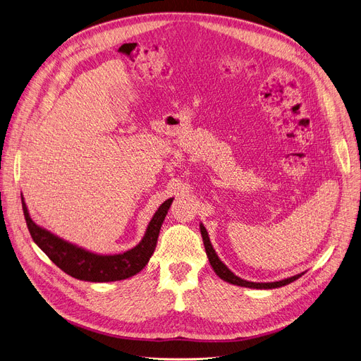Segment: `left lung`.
<instances>
[{"instance_id":"1","label":"left lung","mask_w":361,"mask_h":361,"mask_svg":"<svg viewBox=\"0 0 361 361\" xmlns=\"http://www.w3.org/2000/svg\"><path fill=\"white\" fill-rule=\"evenodd\" d=\"M200 234H202L203 244H204V250H206L207 259H209V263H211L212 269L215 271V274L221 279H224L225 282L233 283V286L245 287V288H256V290H272V288H279V287H283V286H288V283L294 282L295 279H298L300 276L305 275V272H301L298 275H294V276H290V278H286V279H281V281H275V282H252V281H245V279L237 276L234 272H231L228 269V267H226V264L219 259V256L216 255L214 245L211 243L209 234H207L204 225L202 222H200Z\"/></svg>"}]
</instances>
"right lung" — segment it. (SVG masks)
<instances>
[{
	"instance_id": "right-lung-1",
	"label": "right lung",
	"mask_w": 361,
	"mask_h": 361,
	"mask_svg": "<svg viewBox=\"0 0 361 361\" xmlns=\"http://www.w3.org/2000/svg\"><path fill=\"white\" fill-rule=\"evenodd\" d=\"M174 197L166 199L152 216L146 233L135 247L118 255H99L70 243L37 225L29 215L22 195L23 214L33 241L61 271L67 275L87 282L121 281L139 274L149 262L157 247L164 219Z\"/></svg>"
}]
</instances>
